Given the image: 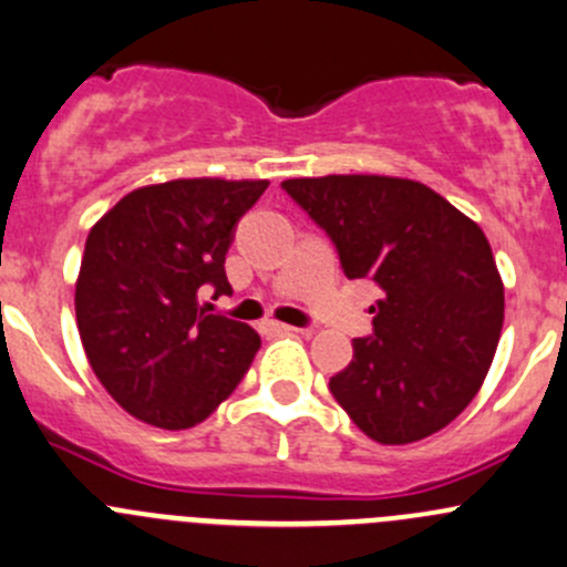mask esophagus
<instances>
[{
  "label": "esophagus",
  "mask_w": 567,
  "mask_h": 567,
  "mask_svg": "<svg viewBox=\"0 0 567 567\" xmlns=\"http://www.w3.org/2000/svg\"><path fill=\"white\" fill-rule=\"evenodd\" d=\"M266 329L274 333H303V329H296V326H288V323H277V320L266 323Z\"/></svg>",
  "instance_id": "34e87169"
}]
</instances>
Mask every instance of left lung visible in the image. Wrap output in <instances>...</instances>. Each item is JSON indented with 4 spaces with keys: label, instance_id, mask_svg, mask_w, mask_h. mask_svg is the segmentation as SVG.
Segmentation results:
<instances>
[{
    "label": "left lung",
    "instance_id": "obj_1",
    "mask_svg": "<svg viewBox=\"0 0 567 567\" xmlns=\"http://www.w3.org/2000/svg\"><path fill=\"white\" fill-rule=\"evenodd\" d=\"M285 193L329 234L350 279H372V337L329 389L367 437L404 445L440 432L484 385L505 293L484 230L413 178H288Z\"/></svg>",
    "mask_w": 567,
    "mask_h": 567
}]
</instances>
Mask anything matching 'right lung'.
Instances as JSON below:
<instances>
[{"label":"right lung","mask_w":567,"mask_h":567,"mask_svg":"<svg viewBox=\"0 0 567 567\" xmlns=\"http://www.w3.org/2000/svg\"><path fill=\"white\" fill-rule=\"evenodd\" d=\"M266 187V178L148 184L89 230L75 282L81 342L103 389L143 424H200L258 353V331L206 315L200 296L230 293L225 255Z\"/></svg>","instance_id":"right-lung-1"}]
</instances>
